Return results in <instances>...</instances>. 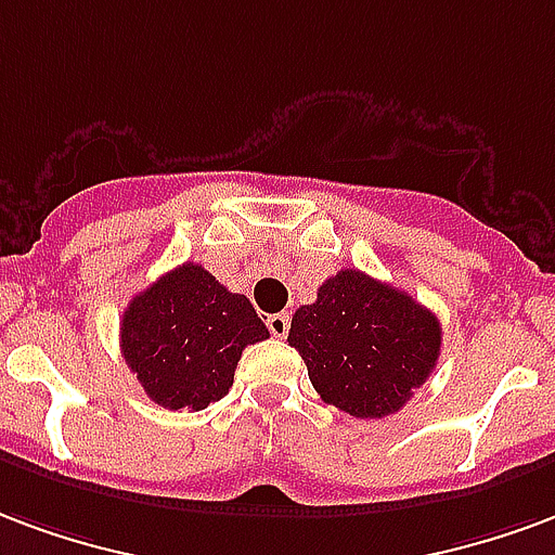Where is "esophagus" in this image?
I'll return each instance as SVG.
<instances>
[{
	"label": "esophagus",
	"instance_id": "obj_1",
	"mask_svg": "<svg viewBox=\"0 0 555 555\" xmlns=\"http://www.w3.org/2000/svg\"><path fill=\"white\" fill-rule=\"evenodd\" d=\"M266 325L272 331V337L283 339L289 334V313H272V317L266 319Z\"/></svg>",
	"mask_w": 555,
	"mask_h": 555
}]
</instances>
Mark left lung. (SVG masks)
Wrapping results in <instances>:
<instances>
[{"label": "left lung", "instance_id": "1", "mask_svg": "<svg viewBox=\"0 0 555 555\" xmlns=\"http://www.w3.org/2000/svg\"><path fill=\"white\" fill-rule=\"evenodd\" d=\"M289 346L327 405L361 420L396 414L438 366L440 322L411 295L358 269L295 310Z\"/></svg>", "mask_w": 555, "mask_h": 555}]
</instances>
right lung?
<instances>
[{
  "label": "right lung",
  "instance_id": "add662e5",
  "mask_svg": "<svg viewBox=\"0 0 555 555\" xmlns=\"http://www.w3.org/2000/svg\"><path fill=\"white\" fill-rule=\"evenodd\" d=\"M269 339L245 295L183 262L139 293L120 319V349L144 393L171 411H204L233 387L242 351Z\"/></svg>",
  "mask_w": 555,
  "mask_h": 555
}]
</instances>
